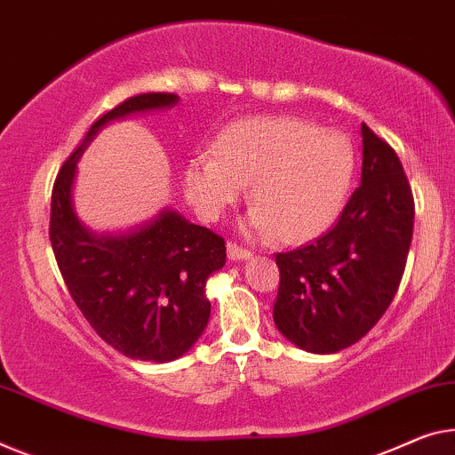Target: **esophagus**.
Instances as JSON below:
<instances>
[{"label": "esophagus", "mask_w": 455, "mask_h": 455, "mask_svg": "<svg viewBox=\"0 0 455 455\" xmlns=\"http://www.w3.org/2000/svg\"><path fill=\"white\" fill-rule=\"evenodd\" d=\"M228 258L229 260H250L251 251L246 248H240L237 243H228Z\"/></svg>", "instance_id": "34e87169"}]
</instances>
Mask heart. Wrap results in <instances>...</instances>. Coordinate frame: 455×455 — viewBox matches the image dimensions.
I'll list each match as a JSON object with an SVG mask.
<instances>
[{"label":"heart","mask_w":455,"mask_h":455,"mask_svg":"<svg viewBox=\"0 0 455 455\" xmlns=\"http://www.w3.org/2000/svg\"><path fill=\"white\" fill-rule=\"evenodd\" d=\"M354 171V144L344 132L297 116H251L220 132L213 156L188 160L183 183L188 201L209 221H218L250 183L254 205L243 229L297 243L335 221Z\"/></svg>","instance_id":"heart-1"}]
</instances>
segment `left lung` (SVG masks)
<instances>
[{
  "label": "left lung",
  "mask_w": 455,
  "mask_h": 455,
  "mask_svg": "<svg viewBox=\"0 0 455 455\" xmlns=\"http://www.w3.org/2000/svg\"><path fill=\"white\" fill-rule=\"evenodd\" d=\"M362 179L339 220L309 246L276 254V330L311 354L349 347L379 323L401 284L415 205L396 152L366 124Z\"/></svg>",
  "instance_id": "8db88e82"
}]
</instances>
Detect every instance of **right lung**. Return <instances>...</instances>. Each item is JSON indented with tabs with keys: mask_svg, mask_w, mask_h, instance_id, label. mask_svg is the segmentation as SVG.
I'll list each match as a JSON object with an SVG mask.
<instances>
[{
	"mask_svg": "<svg viewBox=\"0 0 455 455\" xmlns=\"http://www.w3.org/2000/svg\"><path fill=\"white\" fill-rule=\"evenodd\" d=\"M177 103L174 93H142L100 117L62 164L51 201V243L76 307L111 347L156 364L185 355L204 335L212 315L205 284L226 264V242L172 207L125 229H93L75 212L73 185L103 128Z\"/></svg>",
	"mask_w": 455,
	"mask_h": 455,
	"instance_id": "add662e5",
	"label": "right lung"
}]
</instances>
